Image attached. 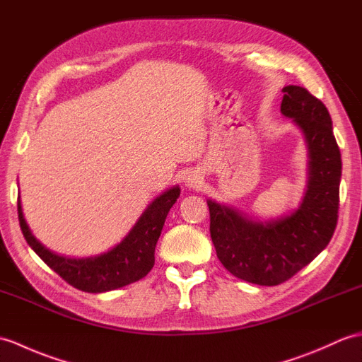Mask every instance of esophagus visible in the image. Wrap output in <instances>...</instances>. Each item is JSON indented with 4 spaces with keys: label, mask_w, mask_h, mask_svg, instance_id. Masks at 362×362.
Returning a JSON list of instances; mask_svg holds the SVG:
<instances>
[{
    "label": "esophagus",
    "mask_w": 362,
    "mask_h": 362,
    "mask_svg": "<svg viewBox=\"0 0 362 362\" xmlns=\"http://www.w3.org/2000/svg\"><path fill=\"white\" fill-rule=\"evenodd\" d=\"M185 187H188L191 189L200 188L202 183H204V177H202V173L199 171H189L187 175H185Z\"/></svg>",
    "instance_id": "1"
}]
</instances>
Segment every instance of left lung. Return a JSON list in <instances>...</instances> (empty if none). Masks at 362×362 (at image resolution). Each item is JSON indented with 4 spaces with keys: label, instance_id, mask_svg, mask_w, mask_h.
<instances>
[{
    "label": "left lung",
    "instance_id": "obj_1",
    "mask_svg": "<svg viewBox=\"0 0 362 362\" xmlns=\"http://www.w3.org/2000/svg\"><path fill=\"white\" fill-rule=\"evenodd\" d=\"M281 112L305 140L307 182L299 206L268 221L208 199L209 231L217 257L233 276L257 285H279L329 245L338 221L341 153L332 117L305 88L285 86Z\"/></svg>",
    "mask_w": 362,
    "mask_h": 362
}]
</instances>
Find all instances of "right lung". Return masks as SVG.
Returning <instances> with one entry per match:
<instances>
[{
    "label": "right lung",
    "instance_id": "obj_1",
    "mask_svg": "<svg viewBox=\"0 0 362 362\" xmlns=\"http://www.w3.org/2000/svg\"><path fill=\"white\" fill-rule=\"evenodd\" d=\"M180 196L179 185L168 188L145 208L129 233L111 250L89 257L60 256L46 248L24 219L18 196V219L29 247L72 287L88 293H105L140 281L154 267V251L165 219Z\"/></svg>",
    "mask_w": 362,
    "mask_h": 362
}]
</instances>
